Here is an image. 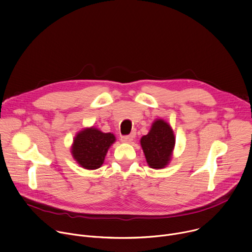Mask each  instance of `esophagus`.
Masks as SVG:
<instances>
[{"instance_id":"1","label":"esophagus","mask_w":252,"mask_h":252,"mask_svg":"<svg viewBox=\"0 0 252 252\" xmlns=\"http://www.w3.org/2000/svg\"><path fill=\"white\" fill-rule=\"evenodd\" d=\"M133 138V134H129V135H123L121 136V140L122 142H130Z\"/></svg>"}]
</instances>
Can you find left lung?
<instances>
[{
    "instance_id": "left-lung-1",
    "label": "left lung",
    "mask_w": 252,
    "mask_h": 252,
    "mask_svg": "<svg viewBox=\"0 0 252 252\" xmlns=\"http://www.w3.org/2000/svg\"><path fill=\"white\" fill-rule=\"evenodd\" d=\"M147 164L154 169L164 168L171 160L175 146V135L169 124L156 120L146 135L140 139Z\"/></svg>"
}]
</instances>
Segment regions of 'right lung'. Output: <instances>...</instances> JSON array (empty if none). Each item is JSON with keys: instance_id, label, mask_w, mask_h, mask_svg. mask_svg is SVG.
<instances>
[{"instance_id": "add662e5", "label": "right lung", "mask_w": 252, "mask_h": 252, "mask_svg": "<svg viewBox=\"0 0 252 252\" xmlns=\"http://www.w3.org/2000/svg\"><path fill=\"white\" fill-rule=\"evenodd\" d=\"M116 141L113 133H105L92 126L76 134L71 147V153L76 162L88 170L100 168L110 146Z\"/></svg>"}]
</instances>
